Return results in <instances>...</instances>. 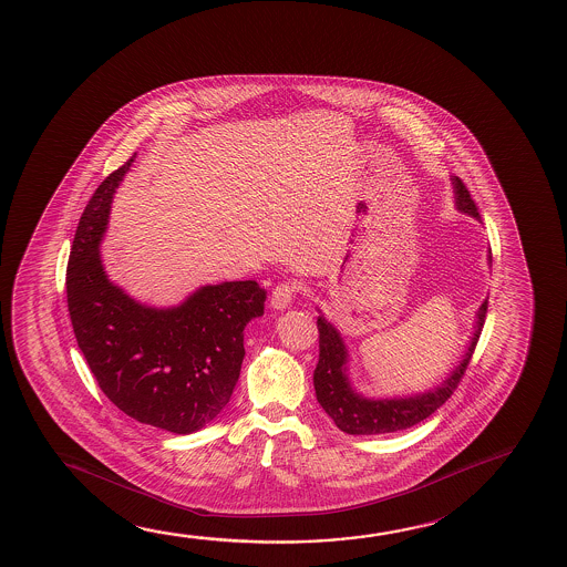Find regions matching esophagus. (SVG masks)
<instances>
[{"label": "esophagus", "mask_w": 567, "mask_h": 567, "mask_svg": "<svg viewBox=\"0 0 567 567\" xmlns=\"http://www.w3.org/2000/svg\"><path fill=\"white\" fill-rule=\"evenodd\" d=\"M297 282L295 280H287L280 282L279 287H275L272 295H270V308L272 310H285L292 302L295 292H297Z\"/></svg>", "instance_id": "obj_1"}]
</instances>
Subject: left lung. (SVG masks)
<instances>
[{
	"label": "left lung",
	"instance_id": "8db88e82",
	"mask_svg": "<svg viewBox=\"0 0 567 567\" xmlns=\"http://www.w3.org/2000/svg\"><path fill=\"white\" fill-rule=\"evenodd\" d=\"M452 184L455 208L471 218L481 219L480 209L475 206V202L471 200V194L465 188V184L457 176H452ZM487 259L491 265L493 261L491 255ZM485 315H487V300H483L475 316L477 320L473 326V338L467 346V351L463 353L462 361H457V365L453 367L452 373L445 377V381L430 391L416 392L409 396H391V399H367L353 389L349 379V351L343 343V338L338 328L320 315L318 316L320 359L315 371L316 399L326 410V414L333 420V424L351 436L389 434V432L414 426L422 420H426L432 412H436L457 389L465 369L470 365L475 346L480 341Z\"/></svg>",
	"mask_w": 567,
	"mask_h": 567
}]
</instances>
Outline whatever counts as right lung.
<instances>
[{
	"instance_id": "add662e5",
	"label": "right lung",
	"mask_w": 567,
	"mask_h": 567,
	"mask_svg": "<svg viewBox=\"0 0 567 567\" xmlns=\"http://www.w3.org/2000/svg\"><path fill=\"white\" fill-rule=\"evenodd\" d=\"M135 157L97 186L80 218L66 270L70 320L90 371L117 409L141 424L192 434L231 399L245 326L262 316L267 292L255 280H231L155 308L107 279L100 244Z\"/></svg>"
}]
</instances>
